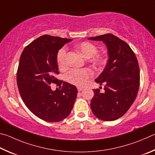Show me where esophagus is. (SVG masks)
Returning a JSON list of instances; mask_svg holds the SVG:
<instances>
[{"instance_id":"esophagus-1","label":"esophagus","mask_w":155,"mask_h":155,"mask_svg":"<svg viewBox=\"0 0 155 155\" xmlns=\"http://www.w3.org/2000/svg\"><path fill=\"white\" fill-rule=\"evenodd\" d=\"M83 88H82V87H78V91H79V92H80V91H82V90H83Z\"/></svg>"}]
</instances>
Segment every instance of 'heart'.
<instances>
[{
  "label": "heart",
  "mask_w": 155,
  "mask_h": 155,
  "mask_svg": "<svg viewBox=\"0 0 155 155\" xmlns=\"http://www.w3.org/2000/svg\"><path fill=\"white\" fill-rule=\"evenodd\" d=\"M75 48L76 50L86 57L90 58L89 62L97 68L104 67L107 63V57L104 54H97L98 48L93 43L84 41L77 44ZM67 50L61 48L57 54V62L60 68L64 69L67 66L66 62ZM93 75V73L88 69H73L66 75V80L71 84L78 86H84L89 78Z\"/></svg>",
  "instance_id": "obj_1"
}]
</instances>
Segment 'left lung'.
<instances>
[{"label": "left lung", "mask_w": 155, "mask_h": 155, "mask_svg": "<svg viewBox=\"0 0 155 155\" xmlns=\"http://www.w3.org/2000/svg\"><path fill=\"white\" fill-rule=\"evenodd\" d=\"M88 39L102 41L107 48L109 58L104 71L95 80L105 86L104 92L93 90L92 112L102 120H115L129 110L137 97L140 79L137 59L130 46L112 34Z\"/></svg>", "instance_id": "8db88e82"}]
</instances>
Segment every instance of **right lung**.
Returning <instances> with one entry per match:
<instances>
[{
  "instance_id": "obj_1",
  "label": "right lung",
  "mask_w": 155,
  "mask_h": 155,
  "mask_svg": "<svg viewBox=\"0 0 155 155\" xmlns=\"http://www.w3.org/2000/svg\"><path fill=\"white\" fill-rule=\"evenodd\" d=\"M71 40L43 35L27 45L21 54L17 71L20 96L29 110L45 121L54 123L66 118L77 97L74 85L56 78L59 74L57 54ZM51 83L62 85V88L52 91Z\"/></svg>"
}]
</instances>
